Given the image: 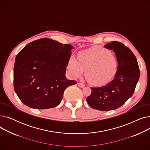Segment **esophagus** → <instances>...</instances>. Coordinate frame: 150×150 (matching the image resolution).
I'll return each instance as SVG.
<instances>
[{"mask_svg":"<svg viewBox=\"0 0 150 150\" xmlns=\"http://www.w3.org/2000/svg\"><path fill=\"white\" fill-rule=\"evenodd\" d=\"M78 86H79L80 88H84V84L81 83H78Z\"/></svg>","mask_w":150,"mask_h":150,"instance_id":"esophagus-1","label":"esophagus"}]
</instances>
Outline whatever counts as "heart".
<instances>
[{
	"instance_id": "b5f03b06",
	"label": "heart",
	"mask_w": 150,
	"mask_h": 150,
	"mask_svg": "<svg viewBox=\"0 0 150 150\" xmlns=\"http://www.w3.org/2000/svg\"><path fill=\"white\" fill-rule=\"evenodd\" d=\"M118 68L116 57L109 50L101 47H93L78 54V59L71 57L67 69L73 78L85 76L93 85L100 86L108 83L115 76Z\"/></svg>"
}]
</instances>
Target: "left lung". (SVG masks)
<instances>
[{"mask_svg":"<svg viewBox=\"0 0 150 150\" xmlns=\"http://www.w3.org/2000/svg\"><path fill=\"white\" fill-rule=\"evenodd\" d=\"M105 47L115 52L117 72L107 85L91 88V94L86 100L92 108L107 111L120 108L132 96L139 79L140 69L135 55L123 43L112 41Z\"/></svg>","mask_w":150,"mask_h":150,"instance_id":"8db88e82","label":"left lung"}]
</instances>
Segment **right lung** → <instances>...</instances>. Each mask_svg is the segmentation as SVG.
<instances>
[{
	"mask_svg": "<svg viewBox=\"0 0 150 150\" xmlns=\"http://www.w3.org/2000/svg\"><path fill=\"white\" fill-rule=\"evenodd\" d=\"M74 47L49 38H41L27 44L15 59L14 89L22 103L35 109L56 107L63 93L76 81L65 74Z\"/></svg>",
	"mask_w": 150,
	"mask_h": 150,
	"instance_id": "right-lung-1",
	"label": "right lung"
}]
</instances>
